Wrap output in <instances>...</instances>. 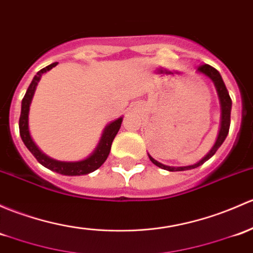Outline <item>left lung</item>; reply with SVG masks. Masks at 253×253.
I'll return each mask as SVG.
<instances>
[{"label":"left lung","mask_w":253,"mask_h":253,"mask_svg":"<svg viewBox=\"0 0 253 253\" xmlns=\"http://www.w3.org/2000/svg\"><path fill=\"white\" fill-rule=\"evenodd\" d=\"M196 73L203 74L204 76L209 78L212 82H213L214 87H216V91H217L218 98H219V104H220L219 132H218L217 139H216V142H214L213 147L211 148V150H210L209 153H207L200 161L196 162V164H194V165H189V166H167V165H164V164H161V162L156 161L155 159L151 158V156L148 154L149 159H150V161L153 162L154 165H156V166L160 167V169H166V171H171V172L187 171V169H196V167L201 166L204 162H206L209 159H211L212 156L216 154L218 148L223 144V142H224L225 138H227L228 132H229L230 111H232V99H230V95H229V93H228L227 87H225L224 82H223L222 76H220V74L218 73L216 69L212 68V66H210V65H207V64H203V65L199 66L198 70H196Z\"/></svg>","instance_id":"8db88e82"}]
</instances>
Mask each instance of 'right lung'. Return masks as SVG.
I'll return each mask as SVG.
<instances>
[{
	"label": "right lung",
	"mask_w": 253,
	"mask_h": 253,
	"mask_svg": "<svg viewBox=\"0 0 253 253\" xmlns=\"http://www.w3.org/2000/svg\"><path fill=\"white\" fill-rule=\"evenodd\" d=\"M57 64L58 63H53L50 64V65L46 66V68L41 69V70L36 74L35 78L33 79L28 91H26L25 95H24L23 100H21V113L19 119L20 137L21 140L24 142V144H25V147L30 150V153L33 154L34 156H35L36 160L39 161L42 166L50 169V171L57 172V173L64 175L88 174L91 173V172L95 171L97 169H99V167L104 164L106 159H108V155L109 153H110L111 149V144H113V140L114 138H115V135L118 134L120 127H121L122 119L124 118L121 116V118L114 120L110 124L106 125L97 148L93 150L91 155L87 156L84 160L59 161L55 160V159L49 158L48 155L42 153L39 149V147L35 144L33 138H31L30 131H29V110H30L31 100H33L34 93L36 91V86L37 84H39L40 80H41V76L43 75L44 73H47V71H49L52 68H54Z\"/></svg>",
	"instance_id": "right-lung-1"
}]
</instances>
